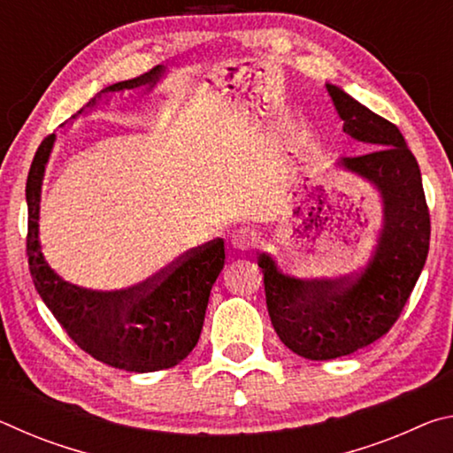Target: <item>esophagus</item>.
Returning <instances> with one entry per match:
<instances>
[{
  "label": "esophagus",
  "instance_id": "34e87169",
  "mask_svg": "<svg viewBox=\"0 0 453 453\" xmlns=\"http://www.w3.org/2000/svg\"><path fill=\"white\" fill-rule=\"evenodd\" d=\"M229 243L237 251H250L256 245V234L251 229H237L229 235Z\"/></svg>",
  "mask_w": 453,
  "mask_h": 453
}]
</instances>
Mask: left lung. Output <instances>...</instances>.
Listing matches in <instances>:
<instances>
[{
  "mask_svg": "<svg viewBox=\"0 0 453 453\" xmlns=\"http://www.w3.org/2000/svg\"><path fill=\"white\" fill-rule=\"evenodd\" d=\"M343 134L367 150L337 162L378 191L381 226L370 257L342 281H303L286 273L272 254H259L265 303L280 340L305 359H335L370 346L400 318L424 270L429 213L419 165L400 129L367 110L346 89L326 83Z\"/></svg>",
  "mask_w": 453,
  "mask_h": 453,
  "instance_id": "left-lung-1",
  "label": "left lung"
}]
</instances>
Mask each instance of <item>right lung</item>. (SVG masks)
I'll list each match as a JSON object with an SVG mask.
<instances>
[{"label": "right lung", "mask_w": 453, "mask_h": 453, "mask_svg": "<svg viewBox=\"0 0 453 453\" xmlns=\"http://www.w3.org/2000/svg\"><path fill=\"white\" fill-rule=\"evenodd\" d=\"M165 75L167 67L157 65L140 78L107 86L61 127L73 126L111 97L151 91ZM56 140L51 134L37 148L26 186L27 259L37 294L67 335L97 362L135 373L178 365L202 334L211 286L224 270V240L188 251L170 270L137 288L99 291L64 280L48 264L40 242L42 186Z\"/></svg>", "instance_id": "add662e5"}]
</instances>
